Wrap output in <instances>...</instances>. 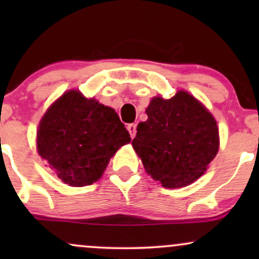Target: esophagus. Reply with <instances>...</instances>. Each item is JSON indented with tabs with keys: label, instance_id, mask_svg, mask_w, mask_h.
<instances>
[{
	"label": "esophagus",
	"instance_id": "esophagus-1",
	"mask_svg": "<svg viewBox=\"0 0 259 259\" xmlns=\"http://www.w3.org/2000/svg\"><path fill=\"white\" fill-rule=\"evenodd\" d=\"M127 132L130 133V136H132V139L135 138L136 135V124H129V125L126 126Z\"/></svg>",
	"mask_w": 259,
	"mask_h": 259
}]
</instances>
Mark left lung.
Returning <instances> with one entry per match:
<instances>
[{
    "label": "left lung",
    "instance_id": "1",
    "mask_svg": "<svg viewBox=\"0 0 259 259\" xmlns=\"http://www.w3.org/2000/svg\"><path fill=\"white\" fill-rule=\"evenodd\" d=\"M146 113L148 119L138 125L133 147L147 174L168 189L197 180L219 150L214 117L183 90L169 100L153 97Z\"/></svg>",
    "mask_w": 259,
    "mask_h": 259
}]
</instances>
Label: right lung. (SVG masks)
I'll return each instance as SVG.
<instances>
[{"label":"right lung","instance_id":"add662e5","mask_svg":"<svg viewBox=\"0 0 259 259\" xmlns=\"http://www.w3.org/2000/svg\"><path fill=\"white\" fill-rule=\"evenodd\" d=\"M130 135L111 107L70 90L47 109L37 130V152L70 186H86L103 174Z\"/></svg>","mask_w":259,"mask_h":259}]
</instances>
